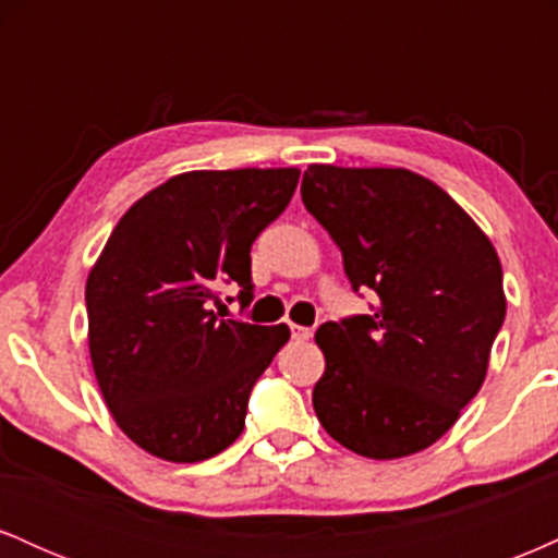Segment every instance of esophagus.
I'll return each instance as SVG.
<instances>
[{"label": "esophagus", "mask_w": 558, "mask_h": 558, "mask_svg": "<svg viewBox=\"0 0 558 558\" xmlns=\"http://www.w3.org/2000/svg\"><path fill=\"white\" fill-rule=\"evenodd\" d=\"M291 338L293 341H306V338H312V330L301 328V325H291Z\"/></svg>", "instance_id": "esophagus-1"}]
</instances>
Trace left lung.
<instances>
[{
    "label": "left lung",
    "instance_id": "1",
    "mask_svg": "<svg viewBox=\"0 0 558 558\" xmlns=\"http://www.w3.org/2000/svg\"><path fill=\"white\" fill-rule=\"evenodd\" d=\"M301 198L341 248L351 288L375 293L369 315L317 330V420L360 457L417 453L459 420L488 373L506 317L496 248L412 170L310 165Z\"/></svg>",
    "mask_w": 558,
    "mask_h": 558
}]
</instances>
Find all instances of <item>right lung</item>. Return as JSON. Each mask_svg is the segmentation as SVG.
<instances>
[{
    "label": "right lung",
    "mask_w": 558,
    "mask_h": 558,
    "mask_svg": "<svg viewBox=\"0 0 558 558\" xmlns=\"http://www.w3.org/2000/svg\"><path fill=\"white\" fill-rule=\"evenodd\" d=\"M296 168L196 170L120 217L86 280L88 351L114 422L168 462H204L239 438L254 383L286 325L222 319V286L252 304V243L283 215Z\"/></svg>",
    "instance_id": "obj_1"
}]
</instances>
